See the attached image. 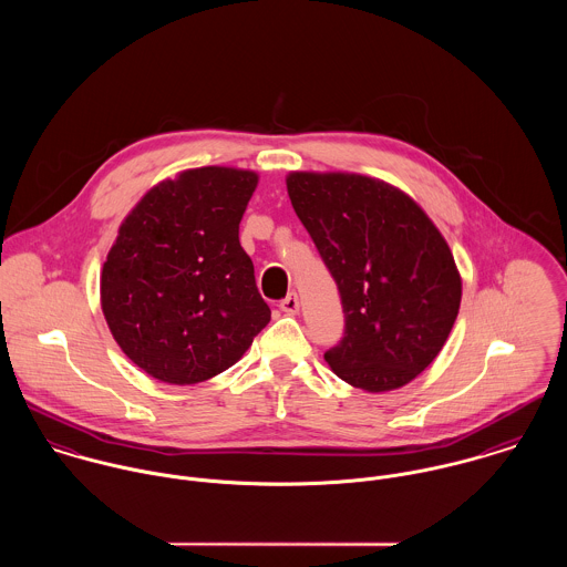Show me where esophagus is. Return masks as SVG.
<instances>
[{
	"label": "esophagus",
	"mask_w": 567,
	"mask_h": 567,
	"mask_svg": "<svg viewBox=\"0 0 567 567\" xmlns=\"http://www.w3.org/2000/svg\"><path fill=\"white\" fill-rule=\"evenodd\" d=\"M279 308H281V312H286V315H297V312H299V297H297V292H290V295L279 303Z\"/></svg>",
	"instance_id": "34e87169"
}]
</instances>
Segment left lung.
<instances>
[{
    "label": "left lung",
    "instance_id": "obj_1",
    "mask_svg": "<svg viewBox=\"0 0 567 567\" xmlns=\"http://www.w3.org/2000/svg\"><path fill=\"white\" fill-rule=\"evenodd\" d=\"M292 207L342 301L344 336L324 353L347 384L384 393L443 349L461 308L454 255L402 189L349 172H290Z\"/></svg>",
    "mask_w": 567,
    "mask_h": 567
}]
</instances>
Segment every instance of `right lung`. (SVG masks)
Instances as JSON below:
<instances>
[{"label": "right lung", "mask_w": 567, "mask_h": 567, "mask_svg": "<svg viewBox=\"0 0 567 567\" xmlns=\"http://www.w3.org/2000/svg\"><path fill=\"white\" fill-rule=\"evenodd\" d=\"M257 174L194 167L133 207L100 277V303L120 349L151 378L187 386L234 367L270 321L240 246Z\"/></svg>", "instance_id": "add662e5"}]
</instances>
